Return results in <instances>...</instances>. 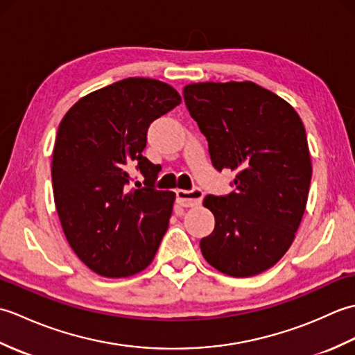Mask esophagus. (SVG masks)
<instances>
[{
	"mask_svg": "<svg viewBox=\"0 0 355 355\" xmlns=\"http://www.w3.org/2000/svg\"><path fill=\"white\" fill-rule=\"evenodd\" d=\"M177 201L182 207H195L201 205L202 201V191L201 189H192V191H177Z\"/></svg>",
	"mask_w": 355,
	"mask_h": 355,
	"instance_id": "obj_1",
	"label": "esophagus"
}]
</instances>
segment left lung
<instances>
[{"instance_id":"8db88e82","label":"left lung","mask_w":355,"mask_h":355,"mask_svg":"<svg viewBox=\"0 0 355 355\" xmlns=\"http://www.w3.org/2000/svg\"><path fill=\"white\" fill-rule=\"evenodd\" d=\"M183 96L215 168L236 172L235 192L202 201L215 229L201 253L227 276L259 275L286 253L302 221L313 172L305 126L288 102L250 80L198 82Z\"/></svg>"}]
</instances>
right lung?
Listing matches in <instances>:
<instances>
[{"label":"right lung","instance_id":"right-lung-1","mask_svg":"<svg viewBox=\"0 0 355 355\" xmlns=\"http://www.w3.org/2000/svg\"><path fill=\"white\" fill-rule=\"evenodd\" d=\"M180 102L162 80L128 78L80 97L59 123L53 197L70 247L97 275L132 276L154 259L175 193L154 189L158 168L143 149L149 125ZM131 167L146 188L127 187Z\"/></svg>","mask_w":355,"mask_h":355}]
</instances>
